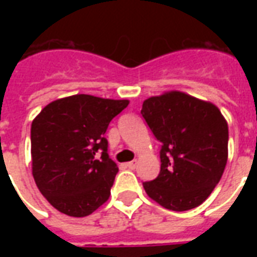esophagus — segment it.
Returning a JSON list of instances; mask_svg holds the SVG:
<instances>
[{
    "label": "esophagus",
    "instance_id": "1",
    "mask_svg": "<svg viewBox=\"0 0 257 257\" xmlns=\"http://www.w3.org/2000/svg\"><path fill=\"white\" fill-rule=\"evenodd\" d=\"M136 165H138V161H136V160H135V161L126 162V167H128L129 169H135V168H136Z\"/></svg>",
    "mask_w": 257,
    "mask_h": 257
}]
</instances>
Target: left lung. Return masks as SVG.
Wrapping results in <instances>:
<instances>
[{"label": "left lung", "instance_id": "8db88e82", "mask_svg": "<svg viewBox=\"0 0 257 257\" xmlns=\"http://www.w3.org/2000/svg\"><path fill=\"white\" fill-rule=\"evenodd\" d=\"M142 115L162 143L158 178L146 193L169 210H189L208 198L224 172L228 126L220 110L180 90L143 101Z\"/></svg>", "mask_w": 257, "mask_h": 257}]
</instances>
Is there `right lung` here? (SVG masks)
Wrapping results in <instances>:
<instances>
[{
  "label": "right lung",
  "mask_w": 257,
  "mask_h": 257,
  "mask_svg": "<svg viewBox=\"0 0 257 257\" xmlns=\"http://www.w3.org/2000/svg\"><path fill=\"white\" fill-rule=\"evenodd\" d=\"M128 104L125 99L73 95L51 101L33 119V178L59 212L84 217L108 199L118 167L107 154L104 134Z\"/></svg>",
  "instance_id": "right-lung-1"
}]
</instances>
